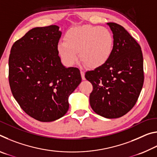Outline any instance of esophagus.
Listing matches in <instances>:
<instances>
[{
  "instance_id": "esophagus-1",
  "label": "esophagus",
  "mask_w": 157,
  "mask_h": 157,
  "mask_svg": "<svg viewBox=\"0 0 157 157\" xmlns=\"http://www.w3.org/2000/svg\"><path fill=\"white\" fill-rule=\"evenodd\" d=\"M80 73H81V76H82V79H83V80H84L85 79V73H84V72L83 71H82L81 70V71H80Z\"/></svg>"
}]
</instances>
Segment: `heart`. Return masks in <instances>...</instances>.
Returning a JSON list of instances; mask_svg holds the SVG:
<instances>
[{"label":"heart","mask_w":157,"mask_h":157,"mask_svg":"<svg viewBox=\"0 0 157 157\" xmlns=\"http://www.w3.org/2000/svg\"><path fill=\"white\" fill-rule=\"evenodd\" d=\"M64 41H60L57 50L66 65L73 66L80 59L90 68L100 67L107 62L113 51L114 38L109 30L97 25H85L66 32Z\"/></svg>","instance_id":"obj_1"}]
</instances>
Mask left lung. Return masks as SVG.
Segmentation results:
<instances>
[{
	"instance_id": "8db88e82",
	"label": "left lung",
	"mask_w": 157,
	"mask_h": 157,
	"mask_svg": "<svg viewBox=\"0 0 157 157\" xmlns=\"http://www.w3.org/2000/svg\"><path fill=\"white\" fill-rule=\"evenodd\" d=\"M114 38L113 51L107 62L85 78L93 85L90 105L107 118L124 116L136 104L141 91L144 74L141 48L123 26L108 23Z\"/></svg>"
}]
</instances>
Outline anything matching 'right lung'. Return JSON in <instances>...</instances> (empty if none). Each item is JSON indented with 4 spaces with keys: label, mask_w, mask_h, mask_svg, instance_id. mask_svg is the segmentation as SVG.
Masks as SVG:
<instances>
[{
    "label": "right lung",
    "mask_w": 157,
    "mask_h": 157,
    "mask_svg": "<svg viewBox=\"0 0 157 157\" xmlns=\"http://www.w3.org/2000/svg\"><path fill=\"white\" fill-rule=\"evenodd\" d=\"M59 26L34 28L13 46L9 57L12 95L25 112L41 122L62 118L68 98L82 81L78 68H66L57 50Z\"/></svg>",
    "instance_id": "obj_1"
}]
</instances>
